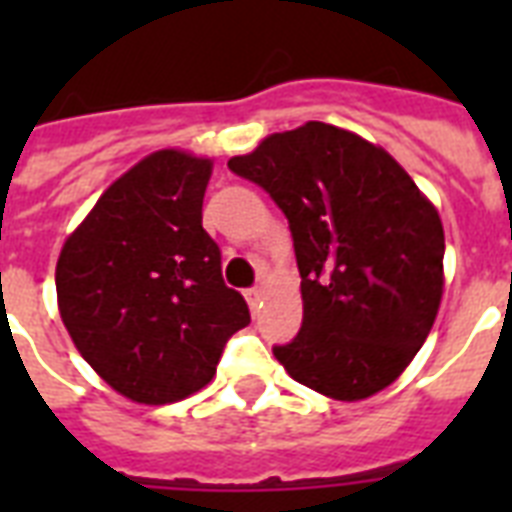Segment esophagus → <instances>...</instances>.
Returning a JSON list of instances; mask_svg holds the SVG:
<instances>
[{
  "label": "esophagus",
  "instance_id": "esophagus-1",
  "mask_svg": "<svg viewBox=\"0 0 512 512\" xmlns=\"http://www.w3.org/2000/svg\"><path fill=\"white\" fill-rule=\"evenodd\" d=\"M244 297H247L249 308H252V311H257V308H260V300H263V289L260 287L247 289V292H244Z\"/></svg>",
  "mask_w": 512,
  "mask_h": 512
}]
</instances>
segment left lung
Segmentation results:
<instances>
[{
  "mask_svg": "<svg viewBox=\"0 0 512 512\" xmlns=\"http://www.w3.org/2000/svg\"><path fill=\"white\" fill-rule=\"evenodd\" d=\"M228 167L271 193L295 241L303 327L273 356L337 401L388 388L441 305L436 207L388 151L324 122L276 132Z\"/></svg>",
  "mask_w": 512,
  "mask_h": 512,
  "instance_id": "obj_1",
  "label": "left lung"
}]
</instances>
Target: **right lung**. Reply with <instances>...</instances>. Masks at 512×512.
Wrapping results in <instances>:
<instances>
[{"label": "right lung", "instance_id": "1", "mask_svg": "<svg viewBox=\"0 0 512 512\" xmlns=\"http://www.w3.org/2000/svg\"><path fill=\"white\" fill-rule=\"evenodd\" d=\"M212 162L156 151L124 172L60 249V319L84 361L138 404L204 388L249 308L201 228Z\"/></svg>", "mask_w": 512, "mask_h": 512}]
</instances>
